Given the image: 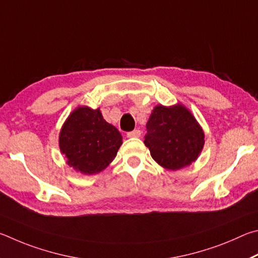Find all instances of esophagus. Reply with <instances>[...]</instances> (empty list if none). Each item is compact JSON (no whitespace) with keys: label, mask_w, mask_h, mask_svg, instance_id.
<instances>
[{"label":"esophagus","mask_w":258,"mask_h":258,"mask_svg":"<svg viewBox=\"0 0 258 258\" xmlns=\"http://www.w3.org/2000/svg\"><path fill=\"white\" fill-rule=\"evenodd\" d=\"M141 135H142L141 130L136 129V130H133V132L126 134V137H128V138H138V137H141Z\"/></svg>","instance_id":"1"}]
</instances>
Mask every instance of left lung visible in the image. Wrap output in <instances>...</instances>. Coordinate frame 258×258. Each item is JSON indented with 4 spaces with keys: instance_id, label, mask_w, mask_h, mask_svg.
<instances>
[{
    "instance_id": "obj_1",
    "label": "left lung",
    "mask_w": 258,
    "mask_h": 258,
    "mask_svg": "<svg viewBox=\"0 0 258 258\" xmlns=\"http://www.w3.org/2000/svg\"><path fill=\"white\" fill-rule=\"evenodd\" d=\"M145 145L157 163L169 170H179L196 159L204 146V133L186 107L159 105L147 124Z\"/></svg>"
}]
</instances>
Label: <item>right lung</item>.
I'll return each mask as SVG.
<instances>
[{
  "label": "right lung",
  "mask_w": 258,
  "mask_h": 258,
  "mask_svg": "<svg viewBox=\"0 0 258 258\" xmlns=\"http://www.w3.org/2000/svg\"><path fill=\"white\" fill-rule=\"evenodd\" d=\"M58 143L68 164L84 174H94L114 160L122 136L114 125L103 119L99 108L81 106L63 124Z\"/></svg>",
  "instance_id": "add662e5"
}]
</instances>
